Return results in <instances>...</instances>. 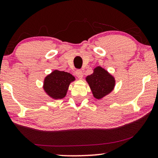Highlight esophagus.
<instances>
[{
    "mask_svg": "<svg viewBox=\"0 0 158 158\" xmlns=\"http://www.w3.org/2000/svg\"><path fill=\"white\" fill-rule=\"evenodd\" d=\"M76 75L79 79H82V77H83V72L81 70L78 69L76 71Z\"/></svg>",
    "mask_w": 158,
    "mask_h": 158,
    "instance_id": "1",
    "label": "esophagus"
}]
</instances>
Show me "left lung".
Here are the masks:
<instances>
[{
	"instance_id": "left-lung-1",
	"label": "left lung",
	"mask_w": 158,
	"mask_h": 158,
	"mask_svg": "<svg viewBox=\"0 0 158 158\" xmlns=\"http://www.w3.org/2000/svg\"><path fill=\"white\" fill-rule=\"evenodd\" d=\"M89 85L93 96L100 99L112 92L115 85L114 78L101 66L94 69L92 74L86 78Z\"/></svg>"
}]
</instances>
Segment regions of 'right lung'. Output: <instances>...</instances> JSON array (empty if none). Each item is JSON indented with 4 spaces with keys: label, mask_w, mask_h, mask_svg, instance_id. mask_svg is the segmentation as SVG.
Instances as JSON below:
<instances>
[{
    "label": "right lung",
    "mask_w": 158,
    "mask_h": 158,
    "mask_svg": "<svg viewBox=\"0 0 158 158\" xmlns=\"http://www.w3.org/2000/svg\"><path fill=\"white\" fill-rule=\"evenodd\" d=\"M74 80L70 73L54 70L44 79V89L53 99H62L66 96L70 83Z\"/></svg>",
    "instance_id": "1"
}]
</instances>
